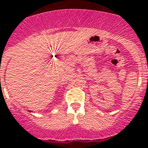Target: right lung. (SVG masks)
<instances>
[{
  "instance_id": "1",
  "label": "right lung",
  "mask_w": 148,
  "mask_h": 148,
  "mask_svg": "<svg viewBox=\"0 0 148 148\" xmlns=\"http://www.w3.org/2000/svg\"><path fill=\"white\" fill-rule=\"evenodd\" d=\"M30 112H31V111H30Z\"/></svg>"
}]
</instances>
